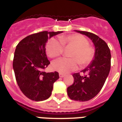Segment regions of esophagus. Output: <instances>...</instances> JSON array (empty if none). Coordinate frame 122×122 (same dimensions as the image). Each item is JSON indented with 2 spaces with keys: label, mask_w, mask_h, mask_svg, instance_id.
Listing matches in <instances>:
<instances>
[{
  "label": "esophagus",
  "mask_w": 122,
  "mask_h": 122,
  "mask_svg": "<svg viewBox=\"0 0 122 122\" xmlns=\"http://www.w3.org/2000/svg\"><path fill=\"white\" fill-rule=\"evenodd\" d=\"M59 77H61V78H63L64 76H65V75L63 74V73H59Z\"/></svg>",
  "instance_id": "obj_1"
}]
</instances>
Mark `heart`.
<instances>
[{"label":"heart","instance_id":"heart-1","mask_svg":"<svg viewBox=\"0 0 122 122\" xmlns=\"http://www.w3.org/2000/svg\"><path fill=\"white\" fill-rule=\"evenodd\" d=\"M73 48L70 57L71 58H61L54 61L52 65L54 70L61 73L76 70L79 63L81 66L89 65L94 57V50L89 45V41L85 37L79 34L61 36L59 41L51 39L46 45V52L51 58H56L63 53V47Z\"/></svg>","mask_w":122,"mask_h":122}]
</instances>
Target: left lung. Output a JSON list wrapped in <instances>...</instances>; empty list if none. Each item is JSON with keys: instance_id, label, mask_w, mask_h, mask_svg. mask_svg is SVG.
Segmentation results:
<instances>
[{"instance_id": "left-lung-1", "label": "left lung", "mask_w": 122, "mask_h": 122, "mask_svg": "<svg viewBox=\"0 0 122 122\" xmlns=\"http://www.w3.org/2000/svg\"><path fill=\"white\" fill-rule=\"evenodd\" d=\"M86 35L95 47L94 57L90 65L81 70L85 76L74 73V82L68 87L67 93L72 100L87 101L94 98L103 87L111 68V52L108 45L102 39L94 33L75 30Z\"/></svg>"}]
</instances>
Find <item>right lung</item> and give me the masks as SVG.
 Masks as SVG:
<instances>
[{"mask_svg":"<svg viewBox=\"0 0 122 122\" xmlns=\"http://www.w3.org/2000/svg\"><path fill=\"white\" fill-rule=\"evenodd\" d=\"M63 31H42L27 36L19 42L15 50L13 70L21 92L28 98L41 101L51 96L53 84L59 78L57 71L44 70L50 61L46 52L48 39Z\"/></svg>","mask_w":122,"mask_h":122,"instance_id":"1","label":"right lung"}]
</instances>
